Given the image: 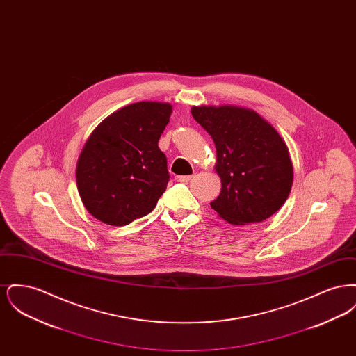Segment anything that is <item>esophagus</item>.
Wrapping results in <instances>:
<instances>
[{
  "label": "esophagus",
  "instance_id": "1",
  "mask_svg": "<svg viewBox=\"0 0 356 356\" xmlns=\"http://www.w3.org/2000/svg\"><path fill=\"white\" fill-rule=\"evenodd\" d=\"M175 180L179 183H188L192 180V176H176Z\"/></svg>",
  "mask_w": 356,
  "mask_h": 356
}]
</instances>
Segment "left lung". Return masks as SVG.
Segmentation results:
<instances>
[{
  "mask_svg": "<svg viewBox=\"0 0 356 356\" xmlns=\"http://www.w3.org/2000/svg\"><path fill=\"white\" fill-rule=\"evenodd\" d=\"M212 137L220 195L211 207L224 220L245 225L268 219L286 203L293 170L287 145L256 112L238 106H193Z\"/></svg>",
  "mask_w": 356,
  "mask_h": 356,
  "instance_id": "obj_1",
  "label": "left lung"
}]
</instances>
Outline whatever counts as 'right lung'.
I'll list each match as a JSON object with an SVG mask.
<instances>
[{
    "label": "right lung",
    "mask_w": 356,
    "mask_h": 356,
    "mask_svg": "<svg viewBox=\"0 0 356 356\" xmlns=\"http://www.w3.org/2000/svg\"><path fill=\"white\" fill-rule=\"evenodd\" d=\"M170 113L167 102H135L93 131L76 170L80 197L92 216L127 225L156 207L170 181L159 138Z\"/></svg>",
    "instance_id": "obj_1"
}]
</instances>
